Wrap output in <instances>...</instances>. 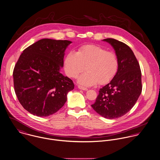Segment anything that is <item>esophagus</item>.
Masks as SVG:
<instances>
[{"label":"esophagus","instance_id":"1","mask_svg":"<svg viewBox=\"0 0 160 160\" xmlns=\"http://www.w3.org/2000/svg\"><path fill=\"white\" fill-rule=\"evenodd\" d=\"M78 88L80 89H82V90H84V91H87L88 88H85V87H83L82 86H78Z\"/></svg>","mask_w":160,"mask_h":160}]
</instances>
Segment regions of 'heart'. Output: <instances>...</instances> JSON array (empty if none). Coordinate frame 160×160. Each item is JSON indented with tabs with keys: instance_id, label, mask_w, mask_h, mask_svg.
Segmentation results:
<instances>
[{
	"instance_id": "1",
	"label": "heart",
	"mask_w": 160,
	"mask_h": 160,
	"mask_svg": "<svg viewBox=\"0 0 160 160\" xmlns=\"http://www.w3.org/2000/svg\"><path fill=\"white\" fill-rule=\"evenodd\" d=\"M118 65L116 54L95 45L82 46L77 53L70 52L64 59L65 71L72 78H77L87 66V72L78 79L80 84L87 87L110 82L116 75Z\"/></svg>"
}]
</instances>
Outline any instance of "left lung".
I'll use <instances>...</instances> for the list:
<instances>
[{
	"instance_id": "obj_1",
	"label": "left lung",
	"mask_w": 160,
	"mask_h": 160,
	"mask_svg": "<svg viewBox=\"0 0 160 160\" xmlns=\"http://www.w3.org/2000/svg\"><path fill=\"white\" fill-rule=\"evenodd\" d=\"M115 50L118 69L115 77L100 89L92 108L103 117L117 118L127 113L135 105L142 92L141 71L131 49L123 42L106 38Z\"/></svg>"
}]
</instances>
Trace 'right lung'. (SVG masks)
Listing matches in <instances>:
<instances>
[{
    "mask_svg": "<svg viewBox=\"0 0 160 160\" xmlns=\"http://www.w3.org/2000/svg\"><path fill=\"white\" fill-rule=\"evenodd\" d=\"M69 40L41 39L20 55L14 68V88L18 101L27 111L37 117L58 112L74 88L71 78L59 70L63 67Z\"/></svg>",
    "mask_w": 160,
    "mask_h": 160,
    "instance_id": "add662e5",
    "label": "right lung"
}]
</instances>
